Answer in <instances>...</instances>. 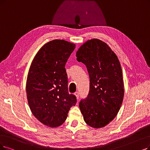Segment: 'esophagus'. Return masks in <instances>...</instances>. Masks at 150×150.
Wrapping results in <instances>:
<instances>
[{"instance_id": "1", "label": "esophagus", "mask_w": 150, "mask_h": 150, "mask_svg": "<svg viewBox=\"0 0 150 150\" xmlns=\"http://www.w3.org/2000/svg\"><path fill=\"white\" fill-rule=\"evenodd\" d=\"M74 95H76V97L77 98V99H79V93L78 92H76L74 93Z\"/></svg>"}]
</instances>
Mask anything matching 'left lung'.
<instances>
[{
    "mask_svg": "<svg viewBox=\"0 0 150 150\" xmlns=\"http://www.w3.org/2000/svg\"><path fill=\"white\" fill-rule=\"evenodd\" d=\"M77 60L84 64L90 77L89 92L79 103L84 121L101 128L115 118L124 98L122 72L117 57L102 40L87 41L77 50Z\"/></svg>",
    "mask_w": 150,
    "mask_h": 150,
    "instance_id": "1",
    "label": "left lung"
}]
</instances>
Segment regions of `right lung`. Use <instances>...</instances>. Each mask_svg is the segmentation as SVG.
<instances>
[{
  "mask_svg": "<svg viewBox=\"0 0 150 150\" xmlns=\"http://www.w3.org/2000/svg\"><path fill=\"white\" fill-rule=\"evenodd\" d=\"M75 44L55 39L47 42L35 55L26 81L28 104L33 115L44 125L56 127L67 118L77 102L69 94L65 64Z\"/></svg>",
  "mask_w": 150,
  "mask_h": 150,
  "instance_id": "right-lung-1",
  "label": "right lung"
}]
</instances>
